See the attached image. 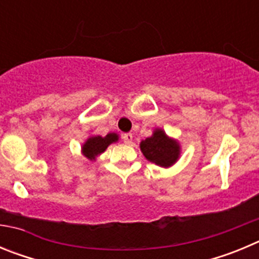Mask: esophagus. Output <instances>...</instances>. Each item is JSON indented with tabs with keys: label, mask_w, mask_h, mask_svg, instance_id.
<instances>
[{
	"label": "esophagus",
	"mask_w": 259,
	"mask_h": 259,
	"mask_svg": "<svg viewBox=\"0 0 259 259\" xmlns=\"http://www.w3.org/2000/svg\"><path fill=\"white\" fill-rule=\"evenodd\" d=\"M132 140H134V136H132V134H124L123 135V141H124V144H132Z\"/></svg>",
	"instance_id": "1"
}]
</instances>
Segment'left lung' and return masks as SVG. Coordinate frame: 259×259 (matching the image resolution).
<instances>
[{"instance_id": "1", "label": "left lung", "mask_w": 259, "mask_h": 259, "mask_svg": "<svg viewBox=\"0 0 259 259\" xmlns=\"http://www.w3.org/2000/svg\"><path fill=\"white\" fill-rule=\"evenodd\" d=\"M140 149L148 161L161 167L172 166L180 157V144L161 128H155L152 136L141 141Z\"/></svg>"}]
</instances>
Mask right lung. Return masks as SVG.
<instances>
[{
	"instance_id": "obj_1",
	"label": "right lung",
	"mask_w": 259,
	"mask_h": 259,
	"mask_svg": "<svg viewBox=\"0 0 259 259\" xmlns=\"http://www.w3.org/2000/svg\"><path fill=\"white\" fill-rule=\"evenodd\" d=\"M119 136L116 134H107L106 136H91L87 139L85 143L81 146V153L89 161H95L97 155L104 153L110 144L116 143Z\"/></svg>"
}]
</instances>
